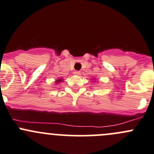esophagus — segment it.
Segmentation results:
<instances>
[{
    "mask_svg": "<svg viewBox=\"0 0 154 154\" xmlns=\"http://www.w3.org/2000/svg\"><path fill=\"white\" fill-rule=\"evenodd\" d=\"M74 74H76V75H79V74H80V71H74Z\"/></svg>",
    "mask_w": 154,
    "mask_h": 154,
    "instance_id": "obj_1",
    "label": "esophagus"
}]
</instances>
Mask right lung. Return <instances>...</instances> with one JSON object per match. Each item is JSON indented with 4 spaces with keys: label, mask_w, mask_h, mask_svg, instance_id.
Returning a JSON list of instances; mask_svg holds the SVG:
<instances>
[{
    "label": "right lung",
    "mask_w": 154,
    "mask_h": 154,
    "mask_svg": "<svg viewBox=\"0 0 154 154\" xmlns=\"http://www.w3.org/2000/svg\"><path fill=\"white\" fill-rule=\"evenodd\" d=\"M61 81H63V80H62V79H60V80H57V81H56V83H60V82H61Z\"/></svg>",
    "instance_id": "right-lung-1"
}]
</instances>
